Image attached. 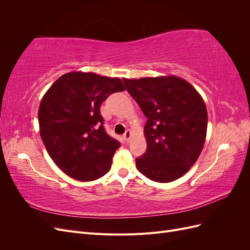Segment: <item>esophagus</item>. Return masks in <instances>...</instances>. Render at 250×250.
Listing matches in <instances>:
<instances>
[{
  "instance_id": "1",
  "label": "esophagus",
  "mask_w": 250,
  "mask_h": 250,
  "mask_svg": "<svg viewBox=\"0 0 250 250\" xmlns=\"http://www.w3.org/2000/svg\"><path fill=\"white\" fill-rule=\"evenodd\" d=\"M130 137H131V132L130 131H126L125 133H124V135H123V139H124V141L125 142H129V140H130Z\"/></svg>"
}]
</instances>
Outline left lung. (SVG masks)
I'll list each match as a JSON object with an SVG mask.
<instances>
[{
	"mask_svg": "<svg viewBox=\"0 0 250 250\" xmlns=\"http://www.w3.org/2000/svg\"><path fill=\"white\" fill-rule=\"evenodd\" d=\"M147 122V150L135 158L138 170L157 183H170L197 161L207 137L208 111L190 83L175 76L123 79Z\"/></svg>",
	"mask_w": 250,
	"mask_h": 250,
	"instance_id": "8db88e82",
	"label": "left lung"
}]
</instances>
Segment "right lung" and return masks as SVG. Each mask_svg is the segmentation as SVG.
Returning a JSON list of instances; mask_svg holds the SVG:
<instances>
[{
	"label": "right lung",
	"mask_w": 250,
	"mask_h": 250,
	"mask_svg": "<svg viewBox=\"0 0 250 250\" xmlns=\"http://www.w3.org/2000/svg\"><path fill=\"white\" fill-rule=\"evenodd\" d=\"M124 89L119 78L71 72L44 94L39 109L41 137L53 162L66 175L92 181L110 170L121 144L105 130L100 106L110 94Z\"/></svg>",
	"instance_id": "add662e5"
}]
</instances>
